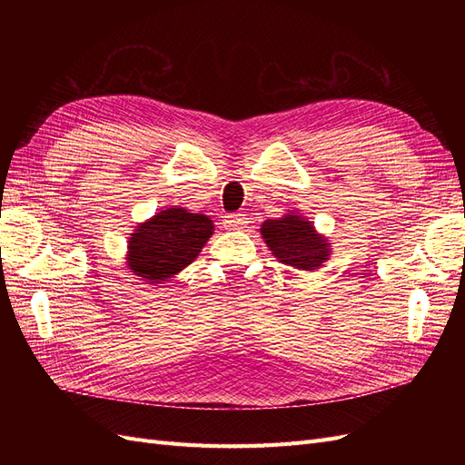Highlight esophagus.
Listing matches in <instances>:
<instances>
[{
  "instance_id": "obj_1",
  "label": "esophagus",
  "mask_w": 465,
  "mask_h": 465,
  "mask_svg": "<svg viewBox=\"0 0 465 465\" xmlns=\"http://www.w3.org/2000/svg\"><path fill=\"white\" fill-rule=\"evenodd\" d=\"M246 223H248L246 217L241 213H229L224 217V227H231V229H241Z\"/></svg>"
}]
</instances>
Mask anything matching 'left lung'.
I'll return each mask as SVG.
<instances>
[{
    "label": "left lung",
    "instance_id": "8db88e82",
    "mask_svg": "<svg viewBox=\"0 0 465 465\" xmlns=\"http://www.w3.org/2000/svg\"><path fill=\"white\" fill-rule=\"evenodd\" d=\"M260 232L272 254L294 270H318L330 258L328 238L318 234L314 224L297 213L263 221Z\"/></svg>",
    "mask_w": 465,
    "mask_h": 465
}]
</instances>
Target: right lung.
<instances>
[{"mask_svg": "<svg viewBox=\"0 0 465 465\" xmlns=\"http://www.w3.org/2000/svg\"><path fill=\"white\" fill-rule=\"evenodd\" d=\"M211 234L213 221L207 215L168 207L132 232L125 260L134 275L163 283L198 258Z\"/></svg>", "mask_w": 465, "mask_h": 465, "instance_id": "add662e5", "label": "right lung"}]
</instances>
